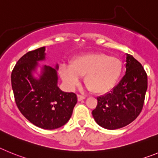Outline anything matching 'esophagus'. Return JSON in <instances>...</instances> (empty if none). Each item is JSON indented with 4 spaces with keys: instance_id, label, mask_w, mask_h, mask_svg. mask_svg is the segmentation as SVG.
<instances>
[{
    "instance_id": "1",
    "label": "esophagus",
    "mask_w": 158,
    "mask_h": 158,
    "mask_svg": "<svg viewBox=\"0 0 158 158\" xmlns=\"http://www.w3.org/2000/svg\"><path fill=\"white\" fill-rule=\"evenodd\" d=\"M77 98H78V101H82V100H83V99L86 98V97L83 96V95H81V94H78Z\"/></svg>"
}]
</instances>
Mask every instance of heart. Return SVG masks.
I'll return each mask as SVG.
<instances>
[{
    "instance_id": "obj_1",
    "label": "heart",
    "mask_w": 158,
    "mask_h": 158,
    "mask_svg": "<svg viewBox=\"0 0 158 158\" xmlns=\"http://www.w3.org/2000/svg\"><path fill=\"white\" fill-rule=\"evenodd\" d=\"M123 72V62L104 52H89L73 58L70 67L60 68V76L70 89L79 84L85 76V84L92 92L103 94L113 89Z\"/></svg>"
}]
</instances>
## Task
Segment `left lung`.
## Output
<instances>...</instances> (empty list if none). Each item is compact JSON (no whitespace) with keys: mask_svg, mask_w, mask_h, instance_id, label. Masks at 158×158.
<instances>
[{"mask_svg":"<svg viewBox=\"0 0 158 158\" xmlns=\"http://www.w3.org/2000/svg\"><path fill=\"white\" fill-rule=\"evenodd\" d=\"M126 73L110 93L98 98L92 111L95 121L104 128H121L134 121L144 104L147 89V75L142 64L127 55Z\"/></svg>","mask_w":158,"mask_h":158,"instance_id":"left-lung-1","label":"left lung"}]
</instances>
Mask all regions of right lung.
Wrapping results in <instances>:
<instances>
[{"label": "right lung", "instance_id": "obj_1", "mask_svg": "<svg viewBox=\"0 0 158 158\" xmlns=\"http://www.w3.org/2000/svg\"><path fill=\"white\" fill-rule=\"evenodd\" d=\"M44 59L45 47L27 52L14 67L11 81L20 113L37 127L52 130L69 121L77 103V96L59 89L56 69L52 67L45 66L40 79H34L31 72L37 62Z\"/></svg>", "mask_w": 158, "mask_h": 158}]
</instances>
